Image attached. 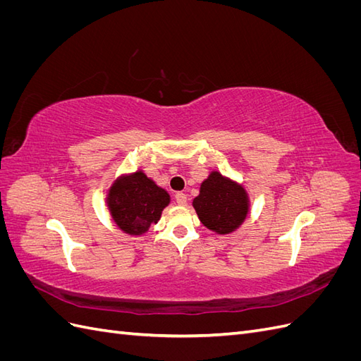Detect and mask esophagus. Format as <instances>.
<instances>
[{"instance_id":"obj_1","label":"esophagus","mask_w":361,"mask_h":361,"mask_svg":"<svg viewBox=\"0 0 361 361\" xmlns=\"http://www.w3.org/2000/svg\"><path fill=\"white\" fill-rule=\"evenodd\" d=\"M174 200H176V203H178V204H180V206L187 204V194L179 191V192L174 194Z\"/></svg>"}]
</instances>
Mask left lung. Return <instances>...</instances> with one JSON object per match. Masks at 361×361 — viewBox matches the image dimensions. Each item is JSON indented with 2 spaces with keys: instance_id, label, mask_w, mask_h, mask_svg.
I'll list each match as a JSON object with an SVG mask.
<instances>
[{
  "instance_id": "8db88e82",
  "label": "left lung",
  "mask_w": 361,
  "mask_h": 361,
  "mask_svg": "<svg viewBox=\"0 0 361 361\" xmlns=\"http://www.w3.org/2000/svg\"><path fill=\"white\" fill-rule=\"evenodd\" d=\"M192 206L200 221L216 233L233 232L248 212L244 188L216 171L202 183L200 194L194 199Z\"/></svg>"
}]
</instances>
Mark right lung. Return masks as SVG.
Here are the masks:
<instances>
[{
    "instance_id": "obj_1",
    "label": "right lung",
    "mask_w": 361,
    "mask_h": 361,
    "mask_svg": "<svg viewBox=\"0 0 361 361\" xmlns=\"http://www.w3.org/2000/svg\"><path fill=\"white\" fill-rule=\"evenodd\" d=\"M170 202L167 191L159 188L146 174L135 173L118 179L108 195V204L116 224L129 235H141L158 223Z\"/></svg>"
}]
</instances>
